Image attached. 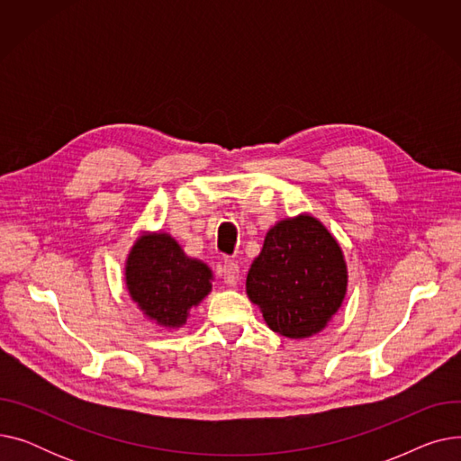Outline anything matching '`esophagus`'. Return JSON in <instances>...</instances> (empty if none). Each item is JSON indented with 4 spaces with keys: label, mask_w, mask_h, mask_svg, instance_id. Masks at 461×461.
Instances as JSON below:
<instances>
[{
    "label": "esophagus",
    "mask_w": 461,
    "mask_h": 461,
    "mask_svg": "<svg viewBox=\"0 0 461 461\" xmlns=\"http://www.w3.org/2000/svg\"><path fill=\"white\" fill-rule=\"evenodd\" d=\"M221 276L228 285H235L239 282V265L233 259H226L221 267Z\"/></svg>",
    "instance_id": "1"
}]
</instances>
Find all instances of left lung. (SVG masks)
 <instances>
[{
    "instance_id": "8db88e82",
    "label": "left lung",
    "mask_w": 461,
    "mask_h": 461,
    "mask_svg": "<svg viewBox=\"0 0 461 461\" xmlns=\"http://www.w3.org/2000/svg\"><path fill=\"white\" fill-rule=\"evenodd\" d=\"M348 271L334 237L308 214L269 230L247 276L267 325L287 338L320 332L340 308Z\"/></svg>"
}]
</instances>
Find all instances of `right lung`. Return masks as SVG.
Segmentation results:
<instances>
[{"mask_svg":"<svg viewBox=\"0 0 461 461\" xmlns=\"http://www.w3.org/2000/svg\"><path fill=\"white\" fill-rule=\"evenodd\" d=\"M127 287L145 316L164 327H181L188 310L211 292L205 263L185 256L166 233L141 235L127 259Z\"/></svg>","mask_w":461,"mask_h":461,"instance_id":"right-lung-1","label":"right lung"}]
</instances>
